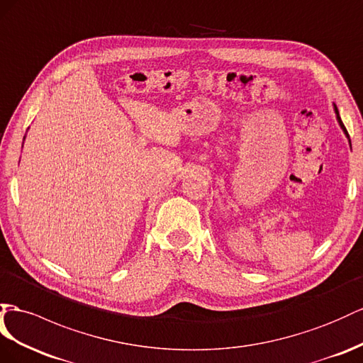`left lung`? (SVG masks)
Masks as SVG:
<instances>
[{
  "instance_id": "1",
  "label": "left lung",
  "mask_w": 363,
  "mask_h": 363,
  "mask_svg": "<svg viewBox=\"0 0 363 363\" xmlns=\"http://www.w3.org/2000/svg\"><path fill=\"white\" fill-rule=\"evenodd\" d=\"M334 113H336V118H337V123H339L340 128L343 130V133H345V136L348 138V143H350V147H351V139H350V135H348V132H347V128H345V125H343V123H342V119H340V116H339V110H337L336 104H334Z\"/></svg>"
}]
</instances>
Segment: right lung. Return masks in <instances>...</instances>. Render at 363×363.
I'll return each mask as SVG.
<instances>
[{"label": "right lung", "mask_w": 363, "mask_h": 363, "mask_svg": "<svg viewBox=\"0 0 363 363\" xmlns=\"http://www.w3.org/2000/svg\"><path fill=\"white\" fill-rule=\"evenodd\" d=\"M24 138H26V136H24Z\"/></svg>", "instance_id": "obj_1"}]
</instances>
